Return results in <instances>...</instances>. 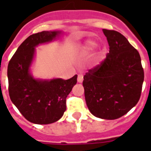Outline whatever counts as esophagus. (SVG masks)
I'll return each mask as SVG.
<instances>
[{"label": "esophagus", "mask_w": 151, "mask_h": 151, "mask_svg": "<svg viewBox=\"0 0 151 151\" xmlns=\"http://www.w3.org/2000/svg\"><path fill=\"white\" fill-rule=\"evenodd\" d=\"M83 81V75L81 73H79L78 76V82L81 83Z\"/></svg>", "instance_id": "1"}]
</instances>
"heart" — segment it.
Instances as JSON below:
<instances>
[{"label":"heart","mask_w":151,"mask_h":151,"mask_svg":"<svg viewBox=\"0 0 151 151\" xmlns=\"http://www.w3.org/2000/svg\"><path fill=\"white\" fill-rule=\"evenodd\" d=\"M96 46V43L93 41H88L86 42V48L88 51H92Z\"/></svg>","instance_id":"heart-1"}]
</instances>
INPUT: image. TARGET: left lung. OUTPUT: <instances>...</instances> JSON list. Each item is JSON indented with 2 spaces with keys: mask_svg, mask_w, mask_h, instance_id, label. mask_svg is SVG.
<instances>
[{
  "mask_svg": "<svg viewBox=\"0 0 151 151\" xmlns=\"http://www.w3.org/2000/svg\"><path fill=\"white\" fill-rule=\"evenodd\" d=\"M110 46L99 65L84 76L83 86L88 110L102 119L122 117L137 104L144 72L139 53L119 32L103 29Z\"/></svg>",
  "mask_w": 151,
  "mask_h": 151,
  "instance_id": "8db88e82",
  "label": "left lung"
}]
</instances>
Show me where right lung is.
<instances>
[{
	"instance_id": "add662e5",
	"label": "right lung",
	"mask_w": 151,
	"mask_h": 151,
	"mask_svg": "<svg viewBox=\"0 0 151 151\" xmlns=\"http://www.w3.org/2000/svg\"><path fill=\"white\" fill-rule=\"evenodd\" d=\"M61 31H42L29 36L8 63L9 96L22 116L29 122L48 124L57 122L66 110V97L77 83L78 75L68 80L35 79L29 73L35 47L50 42Z\"/></svg>"
}]
</instances>
